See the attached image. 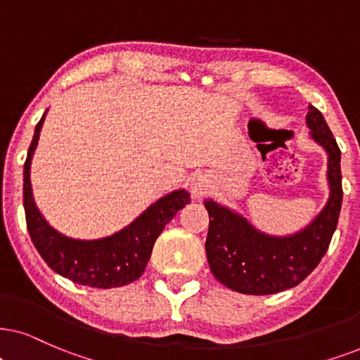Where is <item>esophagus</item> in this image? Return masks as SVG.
I'll use <instances>...</instances> for the list:
<instances>
[{"instance_id": "1", "label": "esophagus", "mask_w": 360, "mask_h": 360, "mask_svg": "<svg viewBox=\"0 0 360 360\" xmlns=\"http://www.w3.org/2000/svg\"><path fill=\"white\" fill-rule=\"evenodd\" d=\"M209 188H211V183L202 174H198L191 181V193H193L194 198H204L209 193Z\"/></svg>"}]
</instances>
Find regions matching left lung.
<instances>
[{
  "label": "left lung",
  "mask_w": 360,
  "mask_h": 360,
  "mask_svg": "<svg viewBox=\"0 0 360 360\" xmlns=\"http://www.w3.org/2000/svg\"><path fill=\"white\" fill-rule=\"evenodd\" d=\"M311 138L327 153L329 199L304 229L289 236H271L227 206L206 199L209 233L206 254L214 277L240 294L267 295L302 282L324 257L338 227L342 206L340 149L319 109L309 106Z\"/></svg>",
  "instance_id": "obj_1"
}]
</instances>
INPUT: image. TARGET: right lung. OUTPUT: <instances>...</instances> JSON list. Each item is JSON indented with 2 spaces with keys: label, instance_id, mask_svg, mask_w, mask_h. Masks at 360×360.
<instances>
[{
  "label": "right lung",
  "instance_id": "add662e5",
  "mask_svg": "<svg viewBox=\"0 0 360 360\" xmlns=\"http://www.w3.org/2000/svg\"><path fill=\"white\" fill-rule=\"evenodd\" d=\"M44 116L46 112L36 124L22 172V204L36 251L54 272L81 285L111 289L139 279L146 269L158 236L177 211L189 204V193L186 189H176L162 195L131 224L106 238L86 240L58 233L36 206L30 179L31 159L38 148Z\"/></svg>",
  "mask_w": 360,
  "mask_h": 360
}]
</instances>
